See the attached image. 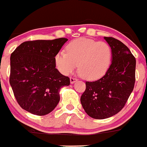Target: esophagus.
<instances>
[{
    "mask_svg": "<svg viewBox=\"0 0 147 147\" xmlns=\"http://www.w3.org/2000/svg\"><path fill=\"white\" fill-rule=\"evenodd\" d=\"M78 81V79H77L76 78H73V77H71V78H70V82H71V84H74V83H75L76 81Z\"/></svg>",
    "mask_w": 147,
    "mask_h": 147,
    "instance_id": "34e87169",
    "label": "esophagus"
}]
</instances>
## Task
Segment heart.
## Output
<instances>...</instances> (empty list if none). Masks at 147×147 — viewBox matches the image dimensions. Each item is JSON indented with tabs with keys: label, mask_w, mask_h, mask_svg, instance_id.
Returning a JSON list of instances; mask_svg holds the SVG:
<instances>
[{
	"label": "heart",
	"mask_w": 147,
	"mask_h": 147,
	"mask_svg": "<svg viewBox=\"0 0 147 147\" xmlns=\"http://www.w3.org/2000/svg\"><path fill=\"white\" fill-rule=\"evenodd\" d=\"M66 52L59 51L55 56L59 70L68 75L78 64L79 75L88 81L102 78L108 71L113 59V51L108 44L85 37L71 41L66 46Z\"/></svg>",
	"instance_id": "heart-1"
}]
</instances>
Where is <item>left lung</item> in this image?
<instances>
[{"label":"left lung","mask_w":147,"mask_h":147,"mask_svg":"<svg viewBox=\"0 0 147 147\" xmlns=\"http://www.w3.org/2000/svg\"><path fill=\"white\" fill-rule=\"evenodd\" d=\"M113 51L112 63L99 80L86 82L81 102L94 119H105L118 113L127 101L135 83L136 59L129 48L113 37H104Z\"/></svg>","instance_id":"8db88e82"}]
</instances>
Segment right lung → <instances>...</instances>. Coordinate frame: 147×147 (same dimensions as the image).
<instances>
[{
  "label": "right lung",
  "instance_id": "obj_1",
  "mask_svg": "<svg viewBox=\"0 0 147 147\" xmlns=\"http://www.w3.org/2000/svg\"><path fill=\"white\" fill-rule=\"evenodd\" d=\"M66 38L28 41L10 56V84L20 106L36 115L51 113L60 100V89L70 79L56 69L55 56Z\"/></svg>",
  "mask_w": 147,
  "mask_h": 147
}]
</instances>
